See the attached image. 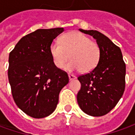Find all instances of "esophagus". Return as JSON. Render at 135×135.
<instances>
[{
    "label": "esophagus",
    "mask_w": 135,
    "mask_h": 135,
    "mask_svg": "<svg viewBox=\"0 0 135 135\" xmlns=\"http://www.w3.org/2000/svg\"><path fill=\"white\" fill-rule=\"evenodd\" d=\"M68 76H69L70 80H74V79H76V76L73 75V74H69Z\"/></svg>",
    "instance_id": "esophagus-1"
}]
</instances>
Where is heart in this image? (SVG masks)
I'll return each mask as SVG.
<instances>
[{"label":"heart","mask_w":135,"mask_h":135,"mask_svg":"<svg viewBox=\"0 0 135 135\" xmlns=\"http://www.w3.org/2000/svg\"><path fill=\"white\" fill-rule=\"evenodd\" d=\"M53 63L58 68L65 65L68 70H82L89 72L95 68L101 59V49L96 42L80 32L74 31L63 35L60 42H52L49 47Z\"/></svg>","instance_id":"obj_1"}]
</instances>
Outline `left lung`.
<instances>
[{
    "label": "left lung",
    "instance_id": "obj_1",
    "mask_svg": "<svg viewBox=\"0 0 135 135\" xmlns=\"http://www.w3.org/2000/svg\"><path fill=\"white\" fill-rule=\"evenodd\" d=\"M80 31L96 40L101 49V59L95 68L78 76L81 88L77 102L86 114L101 117L114 108L124 93L126 64L120 48L104 34L94 30Z\"/></svg>",
    "mask_w": 135,
    "mask_h": 135
}]
</instances>
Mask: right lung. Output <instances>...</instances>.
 Listing matches in <instances>:
<instances>
[{
	"mask_svg": "<svg viewBox=\"0 0 135 135\" xmlns=\"http://www.w3.org/2000/svg\"><path fill=\"white\" fill-rule=\"evenodd\" d=\"M63 28L37 29L25 35L9 55L8 78L13 100L30 117L40 119L53 113L68 74L55 67L49 47Z\"/></svg>",
	"mask_w": 135,
	"mask_h": 135,
	"instance_id": "right-lung-1",
	"label": "right lung"
}]
</instances>
